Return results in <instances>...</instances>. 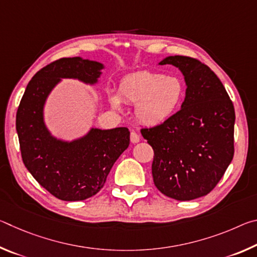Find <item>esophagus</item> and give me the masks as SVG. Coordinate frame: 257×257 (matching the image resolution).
Instances as JSON below:
<instances>
[{
  "instance_id": "34e87169",
  "label": "esophagus",
  "mask_w": 257,
  "mask_h": 257,
  "mask_svg": "<svg viewBox=\"0 0 257 257\" xmlns=\"http://www.w3.org/2000/svg\"><path fill=\"white\" fill-rule=\"evenodd\" d=\"M139 135L136 132H132L130 133V142L133 143V144H136V143L139 142Z\"/></svg>"
}]
</instances>
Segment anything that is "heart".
<instances>
[{
  "instance_id": "1",
  "label": "heart",
  "mask_w": 257,
  "mask_h": 257,
  "mask_svg": "<svg viewBox=\"0 0 257 257\" xmlns=\"http://www.w3.org/2000/svg\"><path fill=\"white\" fill-rule=\"evenodd\" d=\"M184 85L177 77L142 71L120 81L118 94L110 93L113 108L120 110L121 99L135 105V115L147 125H158L170 119L184 97Z\"/></svg>"
}]
</instances>
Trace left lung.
Returning a JSON list of instances; mask_svg holds the SVG:
<instances>
[{
    "mask_svg": "<svg viewBox=\"0 0 257 257\" xmlns=\"http://www.w3.org/2000/svg\"><path fill=\"white\" fill-rule=\"evenodd\" d=\"M160 64L179 68L186 97L170 119L141 133L154 151L156 188L177 201H191L213 190L232 161L234 107L222 82L199 60L175 55Z\"/></svg>",
    "mask_w": 257,
    "mask_h": 257,
    "instance_id": "1",
    "label": "left lung"
}]
</instances>
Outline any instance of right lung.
<instances>
[{"instance_id": "right-lung-1", "label": "right lung", "mask_w": 257, "mask_h": 257, "mask_svg": "<svg viewBox=\"0 0 257 257\" xmlns=\"http://www.w3.org/2000/svg\"><path fill=\"white\" fill-rule=\"evenodd\" d=\"M104 68L96 61L62 58L36 72L17 111L21 158L43 188L62 201H84L103 188L108 172L128 149L130 133L120 127L92 128L84 137L64 142L52 136L43 118L47 96L61 78L96 84Z\"/></svg>"}]
</instances>
